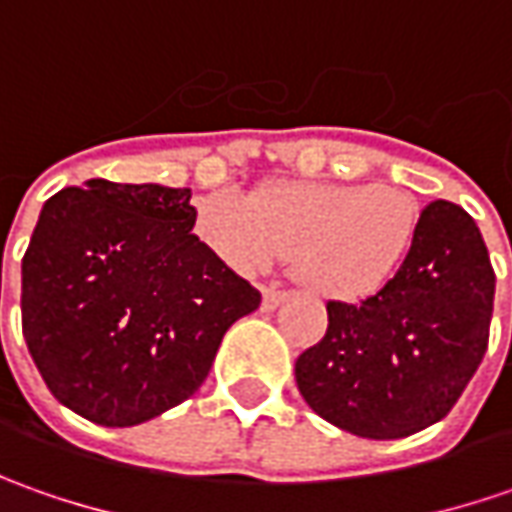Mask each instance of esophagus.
I'll return each instance as SVG.
<instances>
[{"mask_svg":"<svg viewBox=\"0 0 512 512\" xmlns=\"http://www.w3.org/2000/svg\"><path fill=\"white\" fill-rule=\"evenodd\" d=\"M285 299L287 296L282 293V290H270V287H267V290H262V310L270 313V310H276V307L282 305Z\"/></svg>","mask_w":512,"mask_h":512,"instance_id":"esophagus-1","label":"esophagus"}]
</instances>
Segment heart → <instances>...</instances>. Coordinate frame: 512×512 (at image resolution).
<instances>
[{
  "label": "heart",
  "mask_w": 512,
  "mask_h": 512,
  "mask_svg": "<svg viewBox=\"0 0 512 512\" xmlns=\"http://www.w3.org/2000/svg\"><path fill=\"white\" fill-rule=\"evenodd\" d=\"M196 233L239 273L296 253L302 285L333 302H364L407 265L419 236V207L379 185L267 182L253 199L216 190L196 202Z\"/></svg>",
  "instance_id": "1"
}]
</instances>
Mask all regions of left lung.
I'll return each instance as SVG.
<instances>
[{"label":"left lung","instance_id":"left-lung-1","mask_svg":"<svg viewBox=\"0 0 512 512\" xmlns=\"http://www.w3.org/2000/svg\"><path fill=\"white\" fill-rule=\"evenodd\" d=\"M496 273L473 216L430 202L402 273L359 305L327 302L325 339L296 359L313 413L362 439L442 422L479 370Z\"/></svg>","mask_w":512,"mask_h":512}]
</instances>
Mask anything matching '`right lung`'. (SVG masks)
<instances>
[{"label": "right lung", "mask_w": 512, "mask_h": 512, "mask_svg": "<svg viewBox=\"0 0 512 512\" xmlns=\"http://www.w3.org/2000/svg\"><path fill=\"white\" fill-rule=\"evenodd\" d=\"M190 187L90 179L50 196L22 259V333L56 402L133 427L190 399L262 293L190 230Z\"/></svg>", "instance_id": "1"}]
</instances>
